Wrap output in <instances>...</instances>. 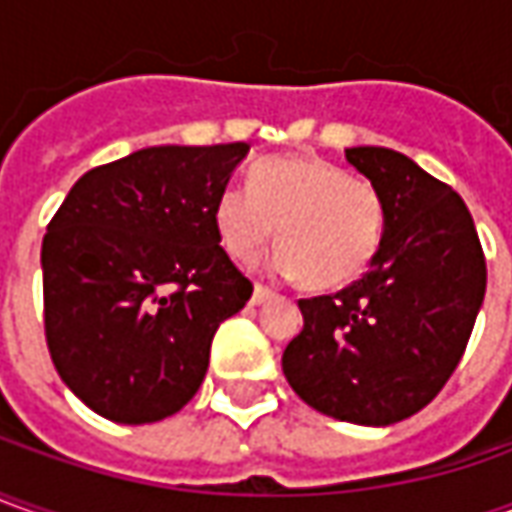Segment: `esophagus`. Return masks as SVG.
Returning a JSON list of instances; mask_svg holds the SVG:
<instances>
[{"mask_svg":"<svg viewBox=\"0 0 512 512\" xmlns=\"http://www.w3.org/2000/svg\"><path fill=\"white\" fill-rule=\"evenodd\" d=\"M274 291L269 286H263V283H255V291H252V306H260V303H266V300H272Z\"/></svg>","mask_w":512,"mask_h":512,"instance_id":"1","label":"esophagus"}]
</instances>
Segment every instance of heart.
<instances>
[{
    "label": "heart",
    "instance_id": "heart-1",
    "mask_svg": "<svg viewBox=\"0 0 512 512\" xmlns=\"http://www.w3.org/2000/svg\"><path fill=\"white\" fill-rule=\"evenodd\" d=\"M223 249L252 263L277 232V269L309 289H343L379 255L385 201L368 181L314 155L266 158L249 172V192L226 186L215 198Z\"/></svg>",
    "mask_w": 512,
    "mask_h": 512
}]
</instances>
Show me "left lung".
<instances>
[{"instance_id":"8db88e82","label":"left lung","mask_w":512,"mask_h":512,"mask_svg":"<svg viewBox=\"0 0 512 512\" xmlns=\"http://www.w3.org/2000/svg\"><path fill=\"white\" fill-rule=\"evenodd\" d=\"M385 201L371 269L337 294L300 300L303 331L283 351L294 394L354 425H394L422 411L456 371L487 266L465 201L408 155L345 150Z\"/></svg>"}]
</instances>
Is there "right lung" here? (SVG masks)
<instances>
[{"label": "right lung", "instance_id": "add662e5", "mask_svg": "<svg viewBox=\"0 0 512 512\" xmlns=\"http://www.w3.org/2000/svg\"><path fill=\"white\" fill-rule=\"evenodd\" d=\"M249 144L147 147L84 172L42 240L45 340L98 416L147 425L201 388L212 337L252 297L215 229Z\"/></svg>", "mask_w": 512, "mask_h": 512}]
</instances>
